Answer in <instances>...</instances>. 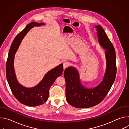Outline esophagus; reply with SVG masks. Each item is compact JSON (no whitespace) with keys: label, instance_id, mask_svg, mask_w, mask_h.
<instances>
[{"label":"esophagus","instance_id":"obj_1","mask_svg":"<svg viewBox=\"0 0 129 129\" xmlns=\"http://www.w3.org/2000/svg\"><path fill=\"white\" fill-rule=\"evenodd\" d=\"M70 65V63L68 62H65L63 63V68L64 69H66L67 67H68L69 65Z\"/></svg>","mask_w":129,"mask_h":129}]
</instances>
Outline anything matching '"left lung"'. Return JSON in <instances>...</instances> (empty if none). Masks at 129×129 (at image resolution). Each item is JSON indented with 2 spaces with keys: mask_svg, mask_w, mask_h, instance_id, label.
<instances>
[{
  "mask_svg": "<svg viewBox=\"0 0 129 129\" xmlns=\"http://www.w3.org/2000/svg\"><path fill=\"white\" fill-rule=\"evenodd\" d=\"M99 45L105 49L106 67L102 81L95 87L88 88L81 82L76 67L65 70L66 96L68 104L77 108H87L100 104L111 89L116 77V65L115 49L102 26L95 25Z\"/></svg>",
  "mask_w": 129,
  "mask_h": 129,
  "instance_id": "obj_1",
  "label": "left lung"
}]
</instances>
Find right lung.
I'll return each instance as SVG.
<instances>
[{
	"instance_id": "obj_1",
	"label": "right lung",
	"mask_w": 129,
	"mask_h": 129,
	"mask_svg": "<svg viewBox=\"0 0 129 129\" xmlns=\"http://www.w3.org/2000/svg\"><path fill=\"white\" fill-rule=\"evenodd\" d=\"M45 23L32 22L18 34L13 40L9 52L6 63V76L13 94L21 104L30 107L38 106L45 103L48 100L49 90L56 80L63 72V64L48 71L40 82L32 87H26L17 80L14 69L15 55L21 42L27 33L35 26L45 25Z\"/></svg>"
}]
</instances>
